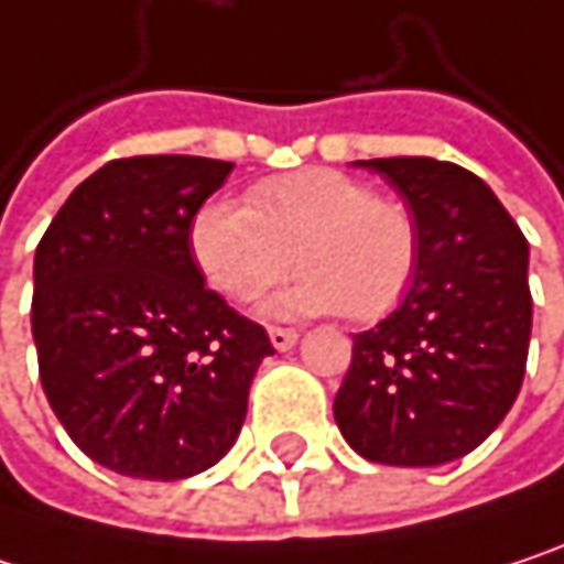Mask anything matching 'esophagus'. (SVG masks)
I'll return each instance as SVG.
<instances>
[{"label":"esophagus","instance_id":"1","mask_svg":"<svg viewBox=\"0 0 564 564\" xmlns=\"http://www.w3.org/2000/svg\"><path fill=\"white\" fill-rule=\"evenodd\" d=\"M268 336H271L274 349H281V352L296 343V329H290V326H271V329H268Z\"/></svg>","mask_w":564,"mask_h":564}]
</instances>
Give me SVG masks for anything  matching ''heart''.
<instances>
[{
  "mask_svg": "<svg viewBox=\"0 0 564 564\" xmlns=\"http://www.w3.org/2000/svg\"><path fill=\"white\" fill-rule=\"evenodd\" d=\"M188 254L212 290L254 300L296 268L300 281L264 303L271 316L339 313L386 319L421 268L417 218L339 170L286 172L248 188V205L212 195L188 218Z\"/></svg>",
  "mask_w": 564,
  "mask_h": 564,
  "instance_id": "heart-1",
  "label": "heart"
}]
</instances>
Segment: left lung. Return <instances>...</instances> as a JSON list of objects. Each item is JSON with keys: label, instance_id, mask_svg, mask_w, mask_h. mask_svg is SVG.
I'll list each match as a JSON object with an SVG mask.
<instances>
[{"label": "left lung", "instance_id": "1", "mask_svg": "<svg viewBox=\"0 0 564 564\" xmlns=\"http://www.w3.org/2000/svg\"><path fill=\"white\" fill-rule=\"evenodd\" d=\"M421 228L404 303L352 336L333 414L356 454L437 467L484 444L512 408L529 356V245L484 178L427 156L362 160Z\"/></svg>", "mask_w": 564, "mask_h": 564}]
</instances>
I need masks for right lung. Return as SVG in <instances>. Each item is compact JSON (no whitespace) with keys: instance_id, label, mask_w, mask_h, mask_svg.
Instances as JSON below:
<instances>
[{"instance_id":"1","label":"right lung","mask_w":564,"mask_h":564,"mask_svg":"<svg viewBox=\"0 0 564 564\" xmlns=\"http://www.w3.org/2000/svg\"><path fill=\"white\" fill-rule=\"evenodd\" d=\"M205 156H130L84 178L35 251L42 389L100 467L182 480L218 464L274 346L205 286L192 212L228 178Z\"/></svg>"}]
</instances>
